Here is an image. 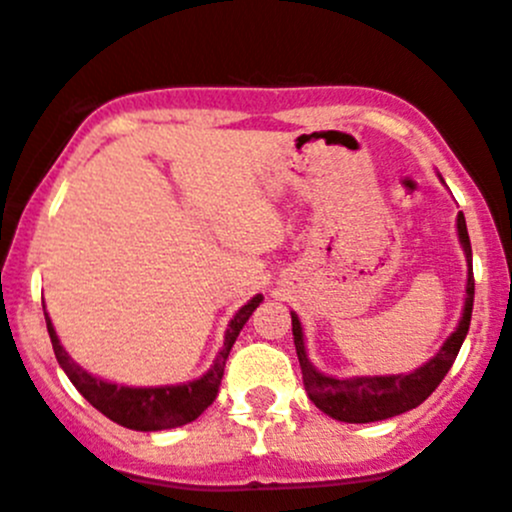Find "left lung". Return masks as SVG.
<instances>
[{
    "instance_id": "1",
    "label": "left lung",
    "mask_w": 512,
    "mask_h": 512,
    "mask_svg": "<svg viewBox=\"0 0 512 512\" xmlns=\"http://www.w3.org/2000/svg\"><path fill=\"white\" fill-rule=\"evenodd\" d=\"M457 234H460V245L467 257V290H465V310H462L460 326L452 333L444 346L439 348L437 356L424 364L422 369L412 374H396V376H353V379H333V376L321 374L308 361L303 341V328H300L298 315L290 313L293 318V341L298 351L300 371H303V384L308 391L310 401L315 407L326 412L328 417L348 424H366L381 422V419L396 417L409 409L419 407L447 376V371L455 364L457 353H460L462 341L470 331L472 318V300H475V278H472V247L470 234H467L465 214H457Z\"/></svg>"
}]
</instances>
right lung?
Listing matches in <instances>:
<instances>
[{
  "mask_svg": "<svg viewBox=\"0 0 512 512\" xmlns=\"http://www.w3.org/2000/svg\"><path fill=\"white\" fill-rule=\"evenodd\" d=\"M260 303L262 295H255L250 303L242 305V308L234 313V318L227 326V333H224V346L219 348L212 369H209L202 379L179 386H148V389L108 384V381L90 376L88 371L80 369L73 358L65 353V348L60 346V338H57L47 313L45 321L57 364H60L62 371L68 374V379L73 381L75 389H78L100 414H105V417L113 419V422L121 424V427L136 429V432H159V429H174L181 427V424L194 422V419L217 399L229 351H232L234 341L240 336L242 326L250 321V315L255 313V308Z\"/></svg>",
  "mask_w": 512,
  "mask_h": 512,
  "instance_id": "obj_1",
  "label": "right lung"
}]
</instances>
